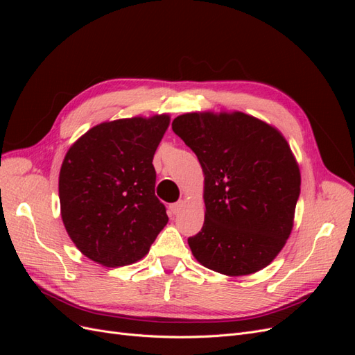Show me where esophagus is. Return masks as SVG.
Listing matches in <instances>:
<instances>
[{
    "label": "esophagus",
    "mask_w": 355,
    "mask_h": 355,
    "mask_svg": "<svg viewBox=\"0 0 355 355\" xmlns=\"http://www.w3.org/2000/svg\"><path fill=\"white\" fill-rule=\"evenodd\" d=\"M182 207H184V201H178V202L170 204L168 211H170V214H178L182 210Z\"/></svg>",
    "instance_id": "obj_1"
}]
</instances>
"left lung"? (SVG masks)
Segmentation results:
<instances>
[{"label":"left lung","instance_id":"left-lung-1","mask_svg":"<svg viewBox=\"0 0 355 355\" xmlns=\"http://www.w3.org/2000/svg\"><path fill=\"white\" fill-rule=\"evenodd\" d=\"M173 132L196 153L204 173L206 214L188 239L196 259L216 272L261 271L293 228L300 171L284 136L243 112H189Z\"/></svg>","mask_w":355,"mask_h":355}]
</instances>
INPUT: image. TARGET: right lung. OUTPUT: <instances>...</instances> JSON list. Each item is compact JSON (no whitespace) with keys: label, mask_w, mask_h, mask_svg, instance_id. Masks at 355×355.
Listing matches in <instances>:
<instances>
[{"label":"right lung","mask_w":355,"mask_h":355,"mask_svg":"<svg viewBox=\"0 0 355 355\" xmlns=\"http://www.w3.org/2000/svg\"><path fill=\"white\" fill-rule=\"evenodd\" d=\"M170 116H133L94 125L65 155L60 214L77 249L103 266L137 262L168 222L155 197L153 158Z\"/></svg>","instance_id":"add662e5"}]
</instances>
